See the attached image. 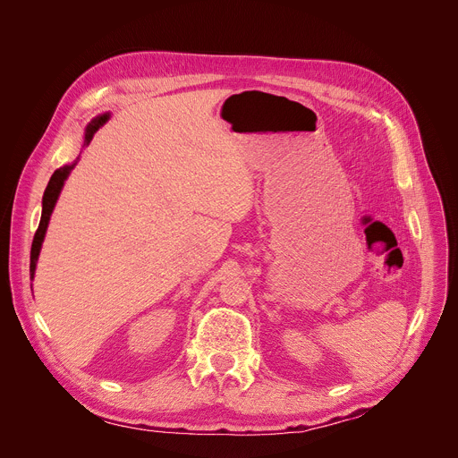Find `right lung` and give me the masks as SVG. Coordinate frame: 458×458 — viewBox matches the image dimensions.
<instances>
[{
	"label": "right lung",
	"instance_id": "add662e5",
	"mask_svg": "<svg viewBox=\"0 0 458 458\" xmlns=\"http://www.w3.org/2000/svg\"><path fill=\"white\" fill-rule=\"evenodd\" d=\"M109 120V113L106 114H100L96 116L92 123L87 126L85 130V144H89L94 137V133L100 130V126H104ZM76 166V163L72 165H64L61 168H57V171L52 174L50 182H47V187L44 191V197H42V215H40V223H38V228L35 232V237H33V245H31V263H30V273H31V278L35 276V269H37V259H38V254H40V247H42V242H44V235H46V230H47V223H50V216H52V211L55 208V202L59 199V192L64 185V180L68 178L72 168Z\"/></svg>",
	"mask_w": 458,
	"mask_h": 458
}]
</instances>
